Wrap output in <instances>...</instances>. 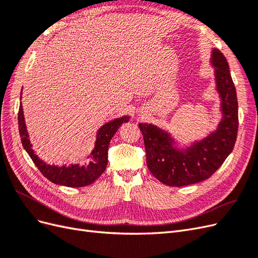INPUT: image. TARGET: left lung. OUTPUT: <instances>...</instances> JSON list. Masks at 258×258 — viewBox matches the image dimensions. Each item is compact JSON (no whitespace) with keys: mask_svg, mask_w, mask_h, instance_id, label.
I'll return each mask as SVG.
<instances>
[{"mask_svg":"<svg viewBox=\"0 0 258 258\" xmlns=\"http://www.w3.org/2000/svg\"><path fill=\"white\" fill-rule=\"evenodd\" d=\"M215 90L220 99L221 120L199 140L183 143L170 131L153 123H139L152 174L168 186L181 187L205 181L232 152L238 134V100L228 62L216 48L211 50Z\"/></svg>","mask_w":258,"mask_h":258,"instance_id":"8db88e82","label":"left lung"}]
</instances>
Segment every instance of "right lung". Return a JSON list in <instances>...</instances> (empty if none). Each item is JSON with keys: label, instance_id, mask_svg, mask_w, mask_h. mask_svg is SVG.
<instances>
[{"label": "right lung", "instance_id": "right-lung-1", "mask_svg": "<svg viewBox=\"0 0 258 258\" xmlns=\"http://www.w3.org/2000/svg\"><path fill=\"white\" fill-rule=\"evenodd\" d=\"M21 97L22 91L20 100ZM129 115H123L107 121L103 126H101L97 131L95 146H93L91 153L88 155L87 160L84 163H71L70 166H58L48 165L35 154L32 148V143L30 142L29 139L22 104L19 106L18 113L19 134L23 148H25L37 169L41 171L45 177H47L50 182L54 184L68 187H84L90 185L104 172L107 166V150L111 140L121 124L129 121Z\"/></svg>", "mask_w": 258, "mask_h": 258}]
</instances>
